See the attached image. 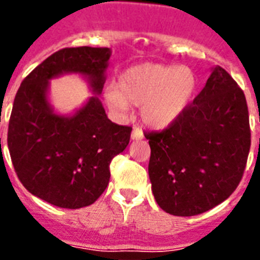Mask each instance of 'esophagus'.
Returning a JSON list of instances; mask_svg holds the SVG:
<instances>
[{
	"mask_svg": "<svg viewBox=\"0 0 260 260\" xmlns=\"http://www.w3.org/2000/svg\"><path fill=\"white\" fill-rule=\"evenodd\" d=\"M131 139L132 140H140V139H143V131L140 128H134L132 135H131Z\"/></svg>",
	"mask_w": 260,
	"mask_h": 260,
	"instance_id": "obj_1",
	"label": "esophagus"
}]
</instances>
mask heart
<instances>
[{
  "label": "heart",
  "instance_id": "b5f03b06",
  "mask_svg": "<svg viewBox=\"0 0 260 260\" xmlns=\"http://www.w3.org/2000/svg\"><path fill=\"white\" fill-rule=\"evenodd\" d=\"M196 91L197 77L189 67L142 63L121 73L117 89L108 87L104 98L118 113H125L129 105L140 106L147 126L165 129L187 110Z\"/></svg>",
  "mask_w": 260,
  "mask_h": 260
}]
</instances>
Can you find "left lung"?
<instances>
[{"label": "left lung", "instance_id": "obj_1", "mask_svg": "<svg viewBox=\"0 0 260 260\" xmlns=\"http://www.w3.org/2000/svg\"><path fill=\"white\" fill-rule=\"evenodd\" d=\"M152 193L166 213L196 216L225 201L238 187L251 146L243 90L222 67L179 120L146 134Z\"/></svg>", "mask_w": 260, "mask_h": 260}]
</instances>
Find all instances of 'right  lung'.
I'll use <instances>...</instances> for the list:
<instances>
[{"instance_id":"1","label":"right lung","mask_w":260,"mask_h":260,"mask_svg":"<svg viewBox=\"0 0 260 260\" xmlns=\"http://www.w3.org/2000/svg\"><path fill=\"white\" fill-rule=\"evenodd\" d=\"M110 48H63L21 82L13 102L8 147L13 167L29 193L51 205L79 209L91 205L109 183L112 159L125 150L131 126L108 118L100 101ZM78 74L94 94L71 115L50 105L49 81Z\"/></svg>"}]
</instances>
